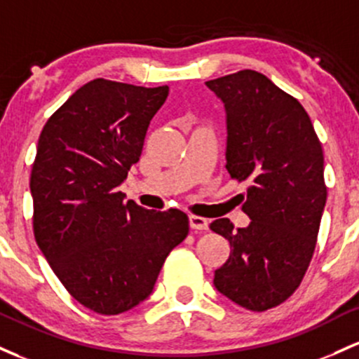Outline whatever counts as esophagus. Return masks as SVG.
Instances as JSON below:
<instances>
[{
    "label": "esophagus",
    "instance_id": "esophagus-1",
    "mask_svg": "<svg viewBox=\"0 0 359 359\" xmlns=\"http://www.w3.org/2000/svg\"><path fill=\"white\" fill-rule=\"evenodd\" d=\"M190 227L193 231H207L208 220L198 215H190Z\"/></svg>",
    "mask_w": 359,
    "mask_h": 359
}]
</instances>
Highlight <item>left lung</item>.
Returning a JSON list of instances; mask_svg holds the SVG:
<instances>
[{
	"mask_svg": "<svg viewBox=\"0 0 359 359\" xmlns=\"http://www.w3.org/2000/svg\"><path fill=\"white\" fill-rule=\"evenodd\" d=\"M227 114V168L249 183L243 203L251 224L229 219L210 229L232 245L215 271L222 295L252 312L276 307L300 287L316 249L327 198L324 154L299 100L257 71L207 81Z\"/></svg>",
	"mask_w": 359,
	"mask_h": 359,
	"instance_id": "obj_1",
	"label": "left lung"
}]
</instances>
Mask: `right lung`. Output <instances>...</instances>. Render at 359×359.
<instances>
[{"instance_id":"1","label":"right lung","mask_w":359,"mask_h":359,"mask_svg":"<svg viewBox=\"0 0 359 359\" xmlns=\"http://www.w3.org/2000/svg\"><path fill=\"white\" fill-rule=\"evenodd\" d=\"M168 93L93 79L40 132L30 176L35 241L64 288L102 316L146 300L190 231L178 208L147 210L118 191Z\"/></svg>"}]
</instances>
